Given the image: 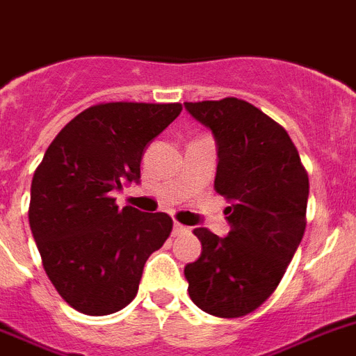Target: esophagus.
<instances>
[{"instance_id":"34e87169","label":"esophagus","mask_w":356,"mask_h":356,"mask_svg":"<svg viewBox=\"0 0 356 356\" xmlns=\"http://www.w3.org/2000/svg\"><path fill=\"white\" fill-rule=\"evenodd\" d=\"M187 233H189V227H185V225L181 224L172 225V234H175V236H180V234H187Z\"/></svg>"}]
</instances>
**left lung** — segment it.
Listing matches in <instances>:
<instances>
[{
  "label": "left lung",
  "mask_w": 356,
  "mask_h": 356,
  "mask_svg": "<svg viewBox=\"0 0 356 356\" xmlns=\"http://www.w3.org/2000/svg\"><path fill=\"white\" fill-rule=\"evenodd\" d=\"M216 142L214 191L231 202V231L195 229L202 254L187 264L191 300L222 318L254 311L271 296L305 231L309 180L289 134L238 98L184 104Z\"/></svg>",
  "instance_id": "left-lung-1"
}]
</instances>
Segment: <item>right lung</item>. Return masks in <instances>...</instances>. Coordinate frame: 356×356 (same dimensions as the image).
Masks as SVG:
<instances>
[{"label":"right lung","instance_id":"add662e5","mask_svg":"<svg viewBox=\"0 0 356 356\" xmlns=\"http://www.w3.org/2000/svg\"><path fill=\"white\" fill-rule=\"evenodd\" d=\"M180 113V104L94 105L61 129L34 172L32 236L76 311L102 316L131 304L147 258L171 234V216L118 209L111 195L140 184L145 147Z\"/></svg>","mask_w":356,"mask_h":356}]
</instances>
